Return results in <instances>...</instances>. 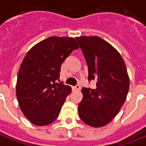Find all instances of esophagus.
Returning a JSON list of instances; mask_svg holds the SVG:
<instances>
[{"label": "esophagus", "mask_w": 146, "mask_h": 146, "mask_svg": "<svg viewBox=\"0 0 146 146\" xmlns=\"http://www.w3.org/2000/svg\"><path fill=\"white\" fill-rule=\"evenodd\" d=\"M80 89H81V86H80V85H79V84L76 85L75 86L73 87V90H75V91H79V90H80Z\"/></svg>", "instance_id": "1"}]
</instances>
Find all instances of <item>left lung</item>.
Returning <instances> with one entry per match:
<instances>
[{"mask_svg": "<svg viewBox=\"0 0 146 146\" xmlns=\"http://www.w3.org/2000/svg\"><path fill=\"white\" fill-rule=\"evenodd\" d=\"M86 59L88 80H96V89L84 87L78 114L94 127L108 125L119 113L129 90L125 61L116 49L98 36L76 37Z\"/></svg>", "mask_w": 146, "mask_h": 146, "instance_id": "8db88e82", "label": "left lung"}]
</instances>
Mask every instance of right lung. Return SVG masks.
Listing matches in <instances>:
<instances>
[{
	"label": "right lung",
	"instance_id": "right-lung-1",
	"mask_svg": "<svg viewBox=\"0 0 146 146\" xmlns=\"http://www.w3.org/2000/svg\"><path fill=\"white\" fill-rule=\"evenodd\" d=\"M78 48L74 38L50 36L26 54L17 78L16 97L23 114L33 125H48L58 117L72 88L56 81L62 62Z\"/></svg>",
	"mask_w": 146,
	"mask_h": 146
}]
</instances>
